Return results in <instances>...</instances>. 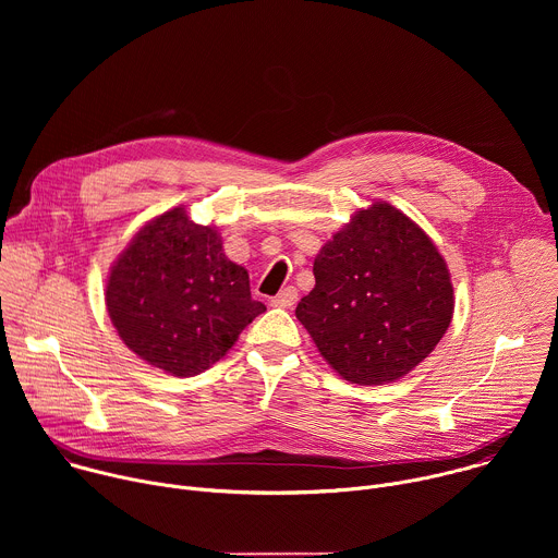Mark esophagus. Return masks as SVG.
Segmentation results:
<instances>
[{
    "mask_svg": "<svg viewBox=\"0 0 558 558\" xmlns=\"http://www.w3.org/2000/svg\"><path fill=\"white\" fill-rule=\"evenodd\" d=\"M298 300V291L295 287H284L276 298H271V306H280V308H289L293 306Z\"/></svg>",
    "mask_w": 558,
    "mask_h": 558,
    "instance_id": "1",
    "label": "esophagus"
}]
</instances>
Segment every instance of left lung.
I'll return each mask as SVG.
<instances>
[{
	"label": "left lung",
	"mask_w": 558,
	"mask_h": 558,
	"mask_svg": "<svg viewBox=\"0 0 558 558\" xmlns=\"http://www.w3.org/2000/svg\"><path fill=\"white\" fill-rule=\"evenodd\" d=\"M315 287L295 315L351 384L379 386L426 360L452 320L446 260L400 209L355 211L313 263Z\"/></svg>",
	"instance_id": "1"
}]
</instances>
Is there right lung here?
<instances>
[{
  "instance_id": "right-lung-1",
  "label": "right lung",
  "mask_w": 558,
  "mask_h": 558,
  "mask_svg": "<svg viewBox=\"0 0 558 558\" xmlns=\"http://www.w3.org/2000/svg\"><path fill=\"white\" fill-rule=\"evenodd\" d=\"M106 306L125 347L177 377L216 364L267 311L252 298L247 269L222 254L218 231L183 207L132 238L110 269Z\"/></svg>"
}]
</instances>
